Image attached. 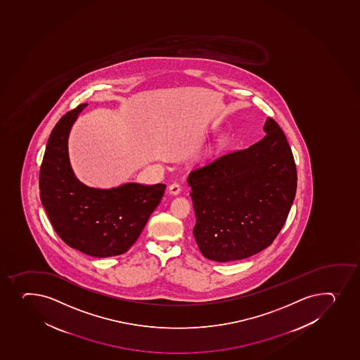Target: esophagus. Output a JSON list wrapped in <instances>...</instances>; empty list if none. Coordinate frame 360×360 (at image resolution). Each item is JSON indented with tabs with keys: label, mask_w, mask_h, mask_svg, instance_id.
Instances as JSON below:
<instances>
[{
	"label": "esophagus",
	"mask_w": 360,
	"mask_h": 360,
	"mask_svg": "<svg viewBox=\"0 0 360 360\" xmlns=\"http://www.w3.org/2000/svg\"><path fill=\"white\" fill-rule=\"evenodd\" d=\"M169 191H170L171 195H178V193H181V186L178 183H172L169 186Z\"/></svg>",
	"instance_id": "1"
}]
</instances>
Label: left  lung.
<instances>
[{"instance_id":"left-lung-1","label":"left lung","mask_w":360,"mask_h":360,"mask_svg":"<svg viewBox=\"0 0 360 360\" xmlns=\"http://www.w3.org/2000/svg\"><path fill=\"white\" fill-rule=\"evenodd\" d=\"M264 132L248 148L190 172L193 236L207 259L228 262L255 255L285 224L297 193V167L274 119H267Z\"/></svg>"}]
</instances>
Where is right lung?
Listing matches in <instances>:
<instances>
[{
	"instance_id": "add662e5",
	"label": "right lung",
	"mask_w": 360,
	"mask_h": 360,
	"mask_svg": "<svg viewBox=\"0 0 360 360\" xmlns=\"http://www.w3.org/2000/svg\"><path fill=\"white\" fill-rule=\"evenodd\" d=\"M86 105L63 115L49 136L39 176L41 202L67 245L94 257L120 255L137 241L167 186L127 183L104 190L79 182L70 165L67 138Z\"/></svg>"
}]
</instances>
